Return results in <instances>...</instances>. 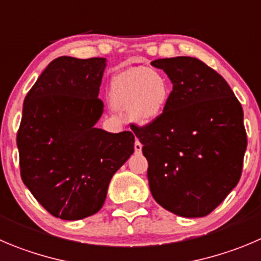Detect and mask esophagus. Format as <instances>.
<instances>
[{
  "instance_id": "esophagus-1",
  "label": "esophagus",
  "mask_w": 261,
  "mask_h": 261,
  "mask_svg": "<svg viewBox=\"0 0 261 261\" xmlns=\"http://www.w3.org/2000/svg\"><path fill=\"white\" fill-rule=\"evenodd\" d=\"M135 151L137 153H140L141 151H142V143H141L138 140H136V142H135Z\"/></svg>"
}]
</instances>
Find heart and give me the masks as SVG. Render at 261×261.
<instances>
[{"label": "heart", "instance_id": "heart-1", "mask_svg": "<svg viewBox=\"0 0 261 261\" xmlns=\"http://www.w3.org/2000/svg\"><path fill=\"white\" fill-rule=\"evenodd\" d=\"M172 96L169 79L158 70L143 66L121 71L111 84V102L118 110L130 109L138 124H150L160 118Z\"/></svg>", "mask_w": 261, "mask_h": 261}]
</instances>
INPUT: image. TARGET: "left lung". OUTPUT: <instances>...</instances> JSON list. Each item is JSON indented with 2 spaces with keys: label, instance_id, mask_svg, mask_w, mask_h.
I'll return each instance as SVG.
<instances>
[{
  "label": "left lung",
  "instance_id": "8db88e82",
  "mask_svg": "<svg viewBox=\"0 0 261 261\" xmlns=\"http://www.w3.org/2000/svg\"><path fill=\"white\" fill-rule=\"evenodd\" d=\"M173 83L155 121L130 128L148 161L156 202L185 218L206 217L237 186L247 146L244 110L225 79L196 58L151 63Z\"/></svg>",
  "mask_w": 261,
  "mask_h": 261
}]
</instances>
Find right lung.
<instances>
[{
	"label": "right lung",
	"instance_id": "1",
	"mask_svg": "<svg viewBox=\"0 0 261 261\" xmlns=\"http://www.w3.org/2000/svg\"><path fill=\"white\" fill-rule=\"evenodd\" d=\"M103 58L61 56L39 75L23 105L17 130L24 185L51 215L79 220L102 207L109 183L135 151L129 130L96 128Z\"/></svg>",
	"mask_w": 261,
	"mask_h": 261
}]
</instances>
